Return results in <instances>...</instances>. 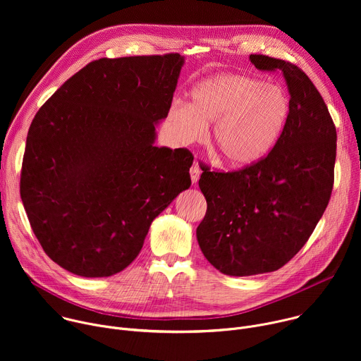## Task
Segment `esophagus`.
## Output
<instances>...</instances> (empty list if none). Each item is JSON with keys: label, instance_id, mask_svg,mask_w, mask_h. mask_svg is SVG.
<instances>
[{"label": "esophagus", "instance_id": "esophagus-1", "mask_svg": "<svg viewBox=\"0 0 361 361\" xmlns=\"http://www.w3.org/2000/svg\"><path fill=\"white\" fill-rule=\"evenodd\" d=\"M200 174H201V169H200L198 163L195 161V163L191 166V169H190V176H191V181H192V184H197V183H198Z\"/></svg>", "mask_w": 361, "mask_h": 361}]
</instances>
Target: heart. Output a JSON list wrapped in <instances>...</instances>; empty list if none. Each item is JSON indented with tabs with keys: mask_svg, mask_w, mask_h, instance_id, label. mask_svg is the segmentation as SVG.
<instances>
[{
	"mask_svg": "<svg viewBox=\"0 0 361 361\" xmlns=\"http://www.w3.org/2000/svg\"><path fill=\"white\" fill-rule=\"evenodd\" d=\"M191 102H174L169 120L184 142L201 140L213 127V147L231 167H248L276 147L290 102L280 85L245 75L219 74L195 84Z\"/></svg>",
	"mask_w": 361,
	"mask_h": 361,
	"instance_id": "b5f03b06",
	"label": "heart"
}]
</instances>
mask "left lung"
<instances>
[{"mask_svg":"<svg viewBox=\"0 0 361 361\" xmlns=\"http://www.w3.org/2000/svg\"><path fill=\"white\" fill-rule=\"evenodd\" d=\"M250 61L286 78L283 134L259 163L228 173L204 166L198 181L207 200L198 245L217 270L235 277L281 269L310 238L331 195L337 148L329 109L304 71L263 54Z\"/></svg>","mask_w":361,"mask_h":361,"instance_id":"1","label":"left lung"}]
</instances>
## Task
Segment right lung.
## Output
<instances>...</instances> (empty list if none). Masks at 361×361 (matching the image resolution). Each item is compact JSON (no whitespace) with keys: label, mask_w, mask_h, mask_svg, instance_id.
<instances>
[{"label":"right lung","mask_w":361,"mask_h":361,"mask_svg":"<svg viewBox=\"0 0 361 361\" xmlns=\"http://www.w3.org/2000/svg\"><path fill=\"white\" fill-rule=\"evenodd\" d=\"M183 64L177 53L95 60L35 114L21 200L42 250L67 271H123L152 220L191 185L192 154L154 145Z\"/></svg>","instance_id":"obj_1"}]
</instances>
